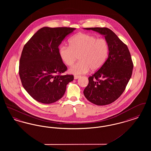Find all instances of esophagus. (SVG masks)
<instances>
[{
	"instance_id": "1",
	"label": "esophagus",
	"mask_w": 151,
	"mask_h": 151,
	"mask_svg": "<svg viewBox=\"0 0 151 151\" xmlns=\"http://www.w3.org/2000/svg\"><path fill=\"white\" fill-rule=\"evenodd\" d=\"M79 78H80V76H78V75H75L74 76V79H79Z\"/></svg>"
}]
</instances>
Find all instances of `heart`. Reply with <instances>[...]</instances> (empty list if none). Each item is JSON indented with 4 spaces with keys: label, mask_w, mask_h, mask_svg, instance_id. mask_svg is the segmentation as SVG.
<instances>
[{
    "label": "heart",
    "mask_w": 151,
    "mask_h": 151,
    "mask_svg": "<svg viewBox=\"0 0 151 151\" xmlns=\"http://www.w3.org/2000/svg\"><path fill=\"white\" fill-rule=\"evenodd\" d=\"M109 54V45L104 38L79 33L69 40V46L62 45L59 49V55L62 62L68 66L78 59L79 62L72 65L69 72L80 75L97 71L105 63Z\"/></svg>",
    "instance_id": "obj_1"
}]
</instances>
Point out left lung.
Segmentation results:
<instances>
[{
	"label": "left lung",
	"mask_w": 151,
	"mask_h": 151,
	"mask_svg": "<svg viewBox=\"0 0 151 151\" xmlns=\"http://www.w3.org/2000/svg\"><path fill=\"white\" fill-rule=\"evenodd\" d=\"M104 35L109 45V56L104 65L88 78L84 90L86 99L97 105H106L117 100L131 77L133 62L127 46L107 28H86Z\"/></svg>",
	"instance_id": "1"
}]
</instances>
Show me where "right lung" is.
<instances>
[{
	"instance_id": "right-lung-1",
	"label": "right lung",
	"mask_w": 151,
	"mask_h": 151,
	"mask_svg": "<svg viewBox=\"0 0 151 151\" xmlns=\"http://www.w3.org/2000/svg\"><path fill=\"white\" fill-rule=\"evenodd\" d=\"M76 28L43 27L24 45L19 62L22 85L38 102L49 104L60 99L72 75H62L67 66L59 55V46Z\"/></svg>"
}]
</instances>
